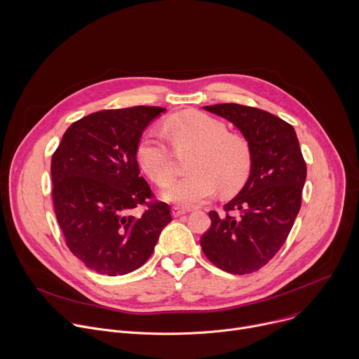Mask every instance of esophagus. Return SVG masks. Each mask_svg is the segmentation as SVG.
I'll return each mask as SVG.
<instances>
[{
	"label": "esophagus",
	"instance_id": "obj_1",
	"mask_svg": "<svg viewBox=\"0 0 359 359\" xmlns=\"http://www.w3.org/2000/svg\"><path fill=\"white\" fill-rule=\"evenodd\" d=\"M184 213H187V209H184V208H180V206L172 208V215H173L175 217H179V216H182V215H184Z\"/></svg>",
	"mask_w": 359,
	"mask_h": 359
}]
</instances>
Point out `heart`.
<instances>
[{
	"label": "heart",
	"mask_w": 359,
	"mask_h": 359,
	"mask_svg": "<svg viewBox=\"0 0 359 359\" xmlns=\"http://www.w3.org/2000/svg\"><path fill=\"white\" fill-rule=\"evenodd\" d=\"M163 130L177 149L194 147L190 175L173 179L163 196L182 206H197L220 187L223 194L237 191L251 170L248 142L227 132V126L198 111H186L168 118ZM136 159L151 182L166 184L173 175V155L165 140L144 133L136 144Z\"/></svg>",
	"instance_id": "b5f03b06"
}]
</instances>
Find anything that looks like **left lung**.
Wrapping results in <instances>:
<instances>
[{
	"label": "left lung",
	"mask_w": 359,
	"mask_h": 359,
	"mask_svg": "<svg viewBox=\"0 0 359 359\" xmlns=\"http://www.w3.org/2000/svg\"><path fill=\"white\" fill-rule=\"evenodd\" d=\"M234 123L251 149V170L224 213H209L212 226L200 238L204 255L230 274L264 267L287 240L301 208L306 177L294 128L270 112L238 104L204 107Z\"/></svg>",
	"instance_id": "8db88e82"
}]
</instances>
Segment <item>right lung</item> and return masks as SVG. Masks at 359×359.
<instances>
[{
  "label": "right lung",
  "instance_id": "1",
  "mask_svg": "<svg viewBox=\"0 0 359 359\" xmlns=\"http://www.w3.org/2000/svg\"><path fill=\"white\" fill-rule=\"evenodd\" d=\"M166 109L133 107L90 114L74 122L53 155L54 210L65 243L88 269L111 277L143 266L170 208L155 200L139 176L136 144ZM147 209L135 218L128 212Z\"/></svg>",
  "mask_w": 359,
  "mask_h": 359
}]
</instances>
